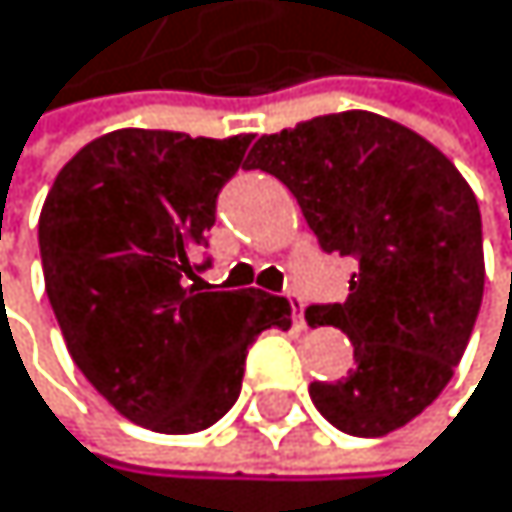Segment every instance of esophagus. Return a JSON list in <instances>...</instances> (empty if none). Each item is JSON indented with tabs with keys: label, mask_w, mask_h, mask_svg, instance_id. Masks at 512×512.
Here are the masks:
<instances>
[{
	"label": "esophagus",
	"mask_w": 512,
	"mask_h": 512,
	"mask_svg": "<svg viewBox=\"0 0 512 512\" xmlns=\"http://www.w3.org/2000/svg\"><path fill=\"white\" fill-rule=\"evenodd\" d=\"M289 304H292V320L298 329H307V320H304V301L298 295H289Z\"/></svg>",
	"instance_id": "1"
}]
</instances>
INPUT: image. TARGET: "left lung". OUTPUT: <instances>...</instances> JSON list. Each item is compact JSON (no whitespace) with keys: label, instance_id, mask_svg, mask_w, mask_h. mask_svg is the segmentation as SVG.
Instances as JSON below:
<instances>
[{"label":"left lung","instance_id":"1","mask_svg":"<svg viewBox=\"0 0 512 512\" xmlns=\"http://www.w3.org/2000/svg\"><path fill=\"white\" fill-rule=\"evenodd\" d=\"M248 158L289 186L323 251L357 258L345 304L307 307L311 326L348 335L357 363L311 382L314 407L360 438L407 426L451 382L482 307L473 189L429 139L373 111L301 120Z\"/></svg>","mask_w":512,"mask_h":512}]
</instances>
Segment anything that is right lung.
Returning a JSON list of instances; mask_svg holds the SVG:
<instances>
[{"label":"right lung","mask_w":512,"mask_h":512,"mask_svg":"<svg viewBox=\"0 0 512 512\" xmlns=\"http://www.w3.org/2000/svg\"><path fill=\"white\" fill-rule=\"evenodd\" d=\"M251 136L114 130L61 167L39 258L64 345L130 423L164 435L214 426L239 398L248 345L292 326V304L258 289L201 292L195 251L217 192Z\"/></svg>","instance_id":"add662e5"}]
</instances>
